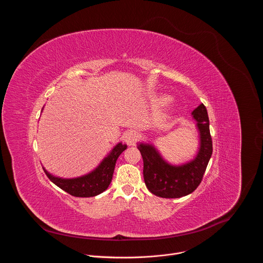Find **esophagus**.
I'll use <instances>...</instances> for the list:
<instances>
[{
    "instance_id": "34e87169",
    "label": "esophagus",
    "mask_w": 263,
    "mask_h": 263,
    "mask_svg": "<svg viewBox=\"0 0 263 263\" xmlns=\"http://www.w3.org/2000/svg\"><path fill=\"white\" fill-rule=\"evenodd\" d=\"M138 139V134L135 131H129L124 135V140L129 145H135Z\"/></svg>"
}]
</instances>
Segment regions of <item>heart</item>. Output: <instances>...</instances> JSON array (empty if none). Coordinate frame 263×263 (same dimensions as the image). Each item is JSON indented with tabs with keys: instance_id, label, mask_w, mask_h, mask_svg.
I'll use <instances>...</instances> for the list:
<instances>
[{
	"instance_id": "heart-1",
	"label": "heart",
	"mask_w": 263,
	"mask_h": 263,
	"mask_svg": "<svg viewBox=\"0 0 263 263\" xmlns=\"http://www.w3.org/2000/svg\"><path fill=\"white\" fill-rule=\"evenodd\" d=\"M161 103V110L159 112V115L161 117H166L168 114H171L173 110V100L171 98H163L162 96H157L153 99V104L157 105Z\"/></svg>"
}]
</instances>
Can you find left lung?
I'll list each match as a JSON object with an SVG mask.
<instances>
[{
    "instance_id": "8db88e82",
    "label": "left lung",
    "mask_w": 263,
    "mask_h": 263,
    "mask_svg": "<svg viewBox=\"0 0 263 263\" xmlns=\"http://www.w3.org/2000/svg\"><path fill=\"white\" fill-rule=\"evenodd\" d=\"M197 122L200 146L196 157L180 165L168 163L152 143L139 142L137 147L143 160V179L147 190L153 195L176 199L192 194L200 185L212 155V140L209 119L204 104L193 112Z\"/></svg>"
}]
</instances>
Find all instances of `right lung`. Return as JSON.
<instances>
[{"label": "right lung", "instance_id": "add662e5", "mask_svg": "<svg viewBox=\"0 0 263 263\" xmlns=\"http://www.w3.org/2000/svg\"><path fill=\"white\" fill-rule=\"evenodd\" d=\"M126 148L127 144L117 143L93 171L81 177L65 179L53 176L45 167L44 171L55 185L67 194L79 198L95 197L108 189L114 176L117 160Z\"/></svg>", "mask_w": 263, "mask_h": 263}]
</instances>
